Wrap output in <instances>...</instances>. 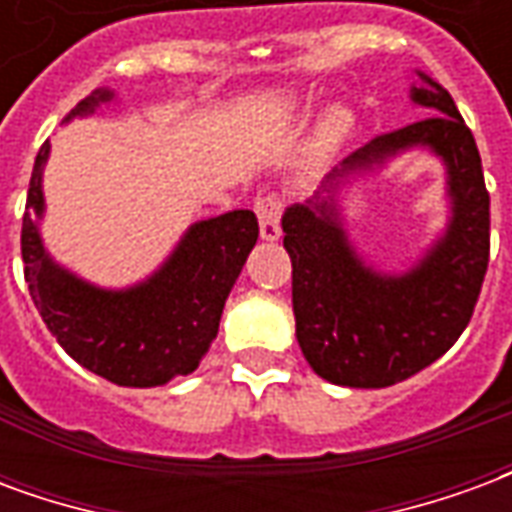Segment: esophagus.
Wrapping results in <instances>:
<instances>
[{
  "label": "esophagus",
  "mask_w": 512,
  "mask_h": 512,
  "mask_svg": "<svg viewBox=\"0 0 512 512\" xmlns=\"http://www.w3.org/2000/svg\"><path fill=\"white\" fill-rule=\"evenodd\" d=\"M255 213L260 219V235L266 241L279 238V219H282V200L279 194H260L255 200Z\"/></svg>",
  "instance_id": "obj_1"
}]
</instances>
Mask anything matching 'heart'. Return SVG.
Here are the masks:
<instances>
[{
  "label": "heart",
  "mask_w": 512,
  "mask_h": 512,
  "mask_svg": "<svg viewBox=\"0 0 512 512\" xmlns=\"http://www.w3.org/2000/svg\"><path fill=\"white\" fill-rule=\"evenodd\" d=\"M351 112L345 109V106L334 104L326 109V115H323V126H321V139L323 145H334V142H340L345 134H348V128H351Z\"/></svg>",
  "instance_id": "heart-1"
}]
</instances>
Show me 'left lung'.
Instances as JSON below:
<instances>
[{"mask_svg": "<svg viewBox=\"0 0 512 512\" xmlns=\"http://www.w3.org/2000/svg\"><path fill=\"white\" fill-rule=\"evenodd\" d=\"M422 76V73H419ZM411 98L428 115L376 136L334 169L326 194L282 216L293 263V315L304 359L326 381L381 389L406 381L447 354L472 321L491 252V197L469 126L447 90L422 76ZM428 144L448 164L453 222L417 269L386 278L367 269L344 238L331 189L354 168Z\"/></svg>", "mask_w": 512, "mask_h": 512, "instance_id": "obj_1", "label": "left lung"}]
</instances>
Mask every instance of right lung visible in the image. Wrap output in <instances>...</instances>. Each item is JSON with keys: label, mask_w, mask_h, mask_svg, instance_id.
<instances>
[{"label": "right lung", "mask_w": 512, "mask_h": 512, "mask_svg": "<svg viewBox=\"0 0 512 512\" xmlns=\"http://www.w3.org/2000/svg\"><path fill=\"white\" fill-rule=\"evenodd\" d=\"M112 93L76 104V115L95 112ZM49 142L40 147L29 178L21 224V257L29 296L65 354L95 376L120 386H158L197 370L219 332L224 301L257 244L252 211H230L200 222L153 277L131 290H101L54 266L40 244L35 216L43 213L40 175Z\"/></svg>", "instance_id": "obj_1"}]
</instances>
